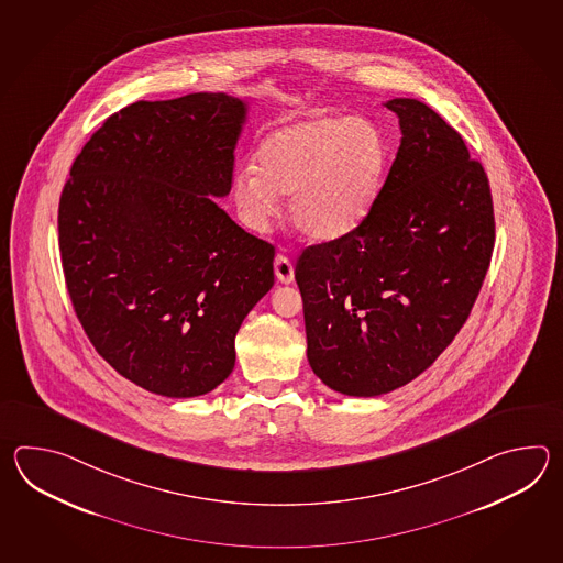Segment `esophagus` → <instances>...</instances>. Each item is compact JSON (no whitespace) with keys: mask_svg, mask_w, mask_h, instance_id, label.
Masks as SVG:
<instances>
[{"mask_svg":"<svg viewBox=\"0 0 563 563\" xmlns=\"http://www.w3.org/2000/svg\"><path fill=\"white\" fill-rule=\"evenodd\" d=\"M274 269H276V276L282 284H291L294 282V265L289 262V257L286 255H277L276 262H274Z\"/></svg>","mask_w":563,"mask_h":563,"instance_id":"obj_1","label":"esophagus"}]
</instances>
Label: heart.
<instances>
[{"label":"heart","instance_id":"obj_1","mask_svg":"<svg viewBox=\"0 0 563 563\" xmlns=\"http://www.w3.org/2000/svg\"><path fill=\"white\" fill-rule=\"evenodd\" d=\"M388 144L364 117L311 114L265 134L255 165L231 180L241 223L264 231L277 213V195H289V217L310 240L342 238L371 213L383 191Z\"/></svg>","mask_w":563,"mask_h":563}]
</instances>
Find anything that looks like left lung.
I'll return each instance as SVG.
<instances>
[{
    "label": "left lung",
    "instance_id": "left-lung-1",
    "mask_svg": "<svg viewBox=\"0 0 563 563\" xmlns=\"http://www.w3.org/2000/svg\"><path fill=\"white\" fill-rule=\"evenodd\" d=\"M384 107L402 139L378 201L296 265L311 371L347 396L386 395L443 354L495 245L489 179L461 134L415 98Z\"/></svg>",
    "mask_w": 563,
    "mask_h": 563
}]
</instances>
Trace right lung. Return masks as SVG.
Instances as JSON below:
<instances>
[{
  "mask_svg": "<svg viewBox=\"0 0 563 563\" xmlns=\"http://www.w3.org/2000/svg\"><path fill=\"white\" fill-rule=\"evenodd\" d=\"M245 114L223 92L134 102L104 120L64 185L74 311L96 352L148 393L223 383L241 322L274 286V245L213 201L231 191Z\"/></svg>",
  "mask_w": 563,
  "mask_h": 563,
  "instance_id": "add662e5",
  "label": "right lung"
}]
</instances>
